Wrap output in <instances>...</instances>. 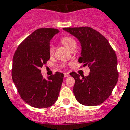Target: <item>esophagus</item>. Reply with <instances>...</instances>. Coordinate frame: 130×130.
I'll return each mask as SVG.
<instances>
[{"instance_id": "1", "label": "esophagus", "mask_w": 130, "mask_h": 130, "mask_svg": "<svg viewBox=\"0 0 130 130\" xmlns=\"http://www.w3.org/2000/svg\"><path fill=\"white\" fill-rule=\"evenodd\" d=\"M64 78H67V77L69 76V74H68V73H64Z\"/></svg>"}]
</instances>
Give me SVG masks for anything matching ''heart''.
I'll return each mask as SVG.
<instances>
[{
    "mask_svg": "<svg viewBox=\"0 0 130 130\" xmlns=\"http://www.w3.org/2000/svg\"><path fill=\"white\" fill-rule=\"evenodd\" d=\"M60 42H62L64 46L66 47L68 49L70 50V48L74 46H76V41L74 40L71 38L70 36H62L60 38ZM48 51H49V54L50 55H52L54 54V48L53 45L50 44L48 48Z\"/></svg>",
    "mask_w": 130,
    "mask_h": 130,
    "instance_id": "obj_1",
    "label": "heart"
}]
</instances>
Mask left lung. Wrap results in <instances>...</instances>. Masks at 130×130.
Returning a JSON list of instances; mask_svg holds the SVG:
<instances>
[{"label":"left lung","instance_id":"left-lung-1","mask_svg":"<svg viewBox=\"0 0 130 130\" xmlns=\"http://www.w3.org/2000/svg\"><path fill=\"white\" fill-rule=\"evenodd\" d=\"M65 31L75 36L82 46L79 62L88 66V76L82 77L72 72L74 78L73 92L76 99L84 106L101 104L112 93L118 80L117 56L109 42L102 34L88 26L64 28Z\"/></svg>","mask_w":130,"mask_h":130}]
</instances>
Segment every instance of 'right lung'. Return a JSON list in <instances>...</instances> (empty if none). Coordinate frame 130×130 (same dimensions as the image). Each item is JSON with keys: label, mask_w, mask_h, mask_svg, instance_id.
Listing matches in <instances>:
<instances>
[{"label": "right lung", "mask_w": 130, "mask_h": 130, "mask_svg": "<svg viewBox=\"0 0 130 130\" xmlns=\"http://www.w3.org/2000/svg\"><path fill=\"white\" fill-rule=\"evenodd\" d=\"M58 32L55 28L37 29L20 44L14 54L13 82L20 98L34 108H48L58 98L64 74L56 72L46 80L40 70L50 59V40Z\"/></svg>", "instance_id": "obj_1"}]
</instances>
